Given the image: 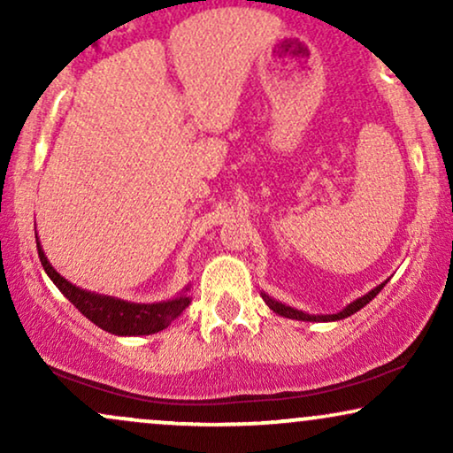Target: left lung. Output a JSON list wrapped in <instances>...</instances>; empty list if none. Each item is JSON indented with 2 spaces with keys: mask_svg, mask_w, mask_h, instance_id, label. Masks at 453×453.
Wrapping results in <instances>:
<instances>
[{
  "mask_svg": "<svg viewBox=\"0 0 453 453\" xmlns=\"http://www.w3.org/2000/svg\"><path fill=\"white\" fill-rule=\"evenodd\" d=\"M388 280H383L381 285H377V288H372L371 292L360 296V298H356L353 303H349L345 306V309L339 311V313H330V315H313V313H306V311H300V309H294V306L289 304H283L280 300H274L273 296H268L266 292H259L262 294L264 303L270 306V311H274V313L280 315V317H288V319H298V321H339V319H345V317H349L353 313H357V311L364 309L368 303H371L375 296L381 292L383 285H386Z\"/></svg>",
  "mask_w": 453,
  "mask_h": 453,
  "instance_id": "1",
  "label": "left lung"
}]
</instances>
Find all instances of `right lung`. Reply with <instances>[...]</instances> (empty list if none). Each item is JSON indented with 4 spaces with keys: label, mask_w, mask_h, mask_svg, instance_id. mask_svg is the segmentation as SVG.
<instances>
[{
    "label": "right lung",
    "mask_w": 453,
    "mask_h": 453,
    "mask_svg": "<svg viewBox=\"0 0 453 453\" xmlns=\"http://www.w3.org/2000/svg\"><path fill=\"white\" fill-rule=\"evenodd\" d=\"M35 244H38V256L42 262L44 273L53 280L61 294L70 300L72 304L81 311L87 319L93 321L102 330L111 332L114 336H149L155 332L165 330L183 311L189 306V288L185 285L183 292L176 294L174 298L161 300V303H129V300L114 298V296L96 294L91 289H82L70 283L65 277L53 268V264L46 257L42 244H40L38 234H35Z\"/></svg>",
    "instance_id": "obj_1"
}]
</instances>
